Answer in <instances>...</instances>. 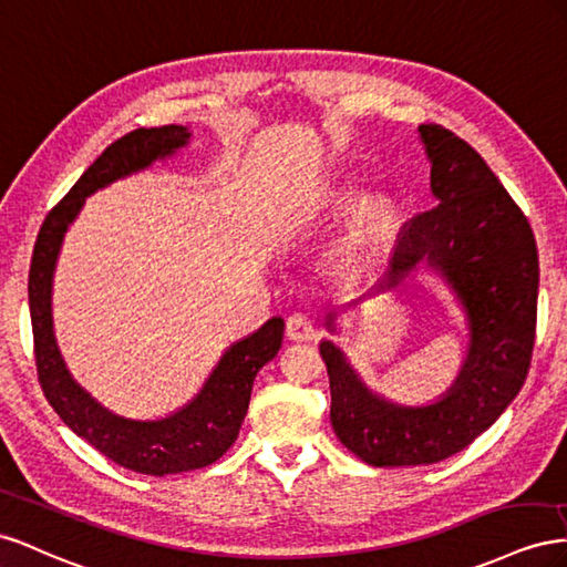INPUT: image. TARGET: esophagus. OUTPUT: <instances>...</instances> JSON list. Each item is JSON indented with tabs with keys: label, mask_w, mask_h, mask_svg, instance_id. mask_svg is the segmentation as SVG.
Returning a JSON list of instances; mask_svg holds the SVG:
<instances>
[{
	"label": "esophagus",
	"mask_w": 567,
	"mask_h": 567,
	"mask_svg": "<svg viewBox=\"0 0 567 567\" xmlns=\"http://www.w3.org/2000/svg\"><path fill=\"white\" fill-rule=\"evenodd\" d=\"M285 332L289 339H295V342H306V339L313 337V322L309 316L303 313H292L285 322Z\"/></svg>",
	"instance_id": "1"
}]
</instances>
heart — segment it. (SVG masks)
Returning a JSON list of instances; mask_svg holds the SVG:
<instances>
[{
	"mask_svg": "<svg viewBox=\"0 0 567 567\" xmlns=\"http://www.w3.org/2000/svg\"><path fill=\"white\" fill-rule=\"evenodd\" d=\"M353 197H355V192H353V189H344V192H339V194H337L334 204H339V206H347V204H351V202H353ZM390 214H392V204H390V199L375 197V199L365 202V204H363V208H361V216H359V228H361V233H363V235H373V233H378V230L382 228V225L386 223V218H390Z\"/></svg>",
	"mask_w": 567,
	"mask_h": 567,
	"instance_id": "heart-1",
	"label": "heart"
}]
</instances>
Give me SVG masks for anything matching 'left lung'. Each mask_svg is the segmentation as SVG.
Here are the masks:
<instances>
[{
    "instance_id": "1",
    "label": "left lung",
    "mask_w": 567,
    "mask_h": 567,
    "mask_svg": "<svg viewBox=\"0 0 567 567\" xmlns=\"http://www.w3.org/2000/svg\"><path fill=\"white\" fill-rule=\"evenodd\" d=\"M417 131L432 161L436 204L403 225L373 289L396 287L427 258L463 303L471 349L442 401L406 409L368 392L344 353L320 344L337 440L375 467L436 463L477 440L523 390L537 337L539 256L523 208L456 133L436 123ZM334 316L328 313L330 330Z\"/></svg>"
}]
</instances>
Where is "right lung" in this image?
<instances>
[{
    "instance_id": "obj_1",
    "label": "right lung",
    "mask_w": 567,
    "mask_h": 567,
    "mask_svg": "<svg viewBox=\"0 0 567 567\" xmlns=\"http://www.w3.org/2000/svg\"><path fill=\"white\" fill-rule=\"evenodd\" d=\"M187 137L189 133L183 125H161L137 127L111 142L102 156L80 175L66 197L47 214L28 272L38 380L50 406L100 454L127 471L156 477L212 465L235 444L249 409L254 378L280 351L282 318H270L261 330L225 351L204 390L183 411L142 423L109 413L69 375L52 330V275L63 233L83 208L85 197L123 175L147 168L156 158L173 154L187 144Z\"/></svg>"
}]
</instances>
